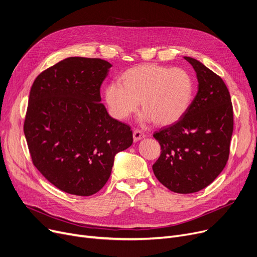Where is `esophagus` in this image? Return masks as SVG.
I'll use <instances>...</instances> for the list:
<instances>
[{"label": "esophagus", "mask_w": 257, "mask_h": 257, "mask_svg": "<svg viewBox=\"0 0 257 257\" xmlns=\"http://www.w3.org/2000/svg\"><path fill=\"white\" fill-rule=\"evenodd\" d=\"M144 137H145V134L142 131H140V130H135V131H134L133 138H134V141H135V142L143 139Z\"/></svg>", "instance_id": "esophagus-1"}]
</instances>
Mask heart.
I'll use <instances>...</instances> for the list:
<instances>
[{
    "label": "heart",
    "mask_w": 257,
    "mask_h": 257,
    "mask_svg": "<svg viewBox=\"0 0 257 257\" xmlns=\"http://www.w3.org/2000/svg\"><path fill=\"white\" fill-rule=\"evenodd\" d=\"M193 95V80L182 68L142 64L125 70L118 83L107 84L104 101L109 114L123 121L136 113L139 102L146 121L167 126L185 115Z\"/></svg>",
    "instance_id": "1"
}]
</instances>
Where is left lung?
<instances>
[{"label": "left lung", "mask_w": 257, "mask_h": 257, "mask_svg": "<svg viewBox=\"0 0 257 257\" xmlns=\"http://www.w3.org/2000/svg\"><path fill=\"white\" fill-rule=\"evenodd\" d=\"M198 78V93L176 123L154 134L161 155L153 165L159 182L177 193L207 187L229 158L233 108L223 79L199 60L184 56Z\"/></svg>", "instance_id": "1"}]
</instances>
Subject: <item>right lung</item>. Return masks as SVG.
Wrapping results in <instances>:
<instances>
[{
    "mask_svg": "<svg viewBox=\"0 0 257 257\" xmlns=\"http://www.w3.org/2000/svg\"><path fill=\"white\" fill-rule=\"evenodd\" d=\"M112 65L68 57L42 72L29 95L24 133L34 166L58 189L88 197L133 143L131 127L108 115L100 87Z\"/></svg>",
    "mask_w": 257,
    "mask_h": 257,
    "instance_id": "obj_1",
    "label": "right lung"
}]
</instances>
